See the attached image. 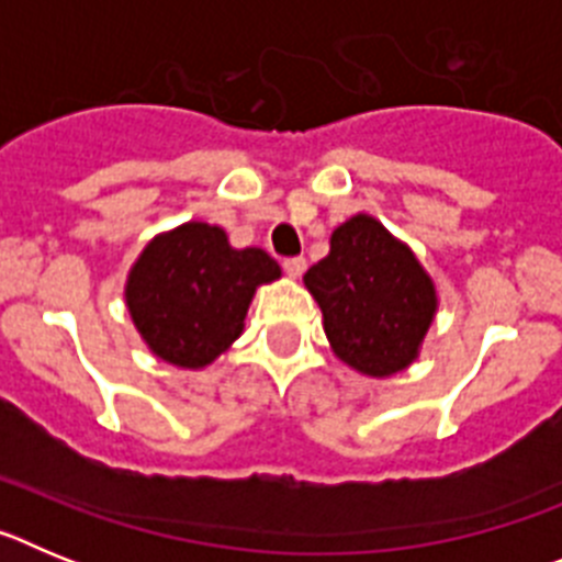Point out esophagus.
I'll use <instances>...</instances> for the list:
<instances>
[{
	"instance_id": "34e87169",
	"label": "esophagus",
	"mask_w": 562,
	"mask_h": 562,
	"mask_svg": "<svg viewBox=\"0 0 562 562\" xmlns=\"http://www.w3.org/2000/svg\"><path fill=\"white\" fill-rule=\"evenodd\" d=\"M306 270V258L304 256H295V258H284V272L290 278H301Z\"/></svg>"
}]
</instances>
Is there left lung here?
I'll return each instance as SVG.
<instances>
[{
  "label": "left lung",
  "instance_id": "left-lung-1",
  "mask_svg": "<svg viewBox=\"0 0 562 562\" xmlns=\"http://www.w3.org/2000/svg\"><path fill=\"white\" fill-rule=\"evenodd\" d=\"M329 346L349 369L391 376L419 357L439 310L434 278L405 241L369 213L335 227L329 256L304 276Z\"/></svg>",
  "mask_w": 562,
  "mask_h": 562
}]
</instances>
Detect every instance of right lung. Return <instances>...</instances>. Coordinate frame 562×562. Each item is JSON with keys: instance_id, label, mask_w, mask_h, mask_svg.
<instances>
[{"instance_id": "1", "label": "right lung", "mask_w": 562, "mask_h": 562, "mask_svg": "<svg viewBox=\"0 0 562 562\" xmlns=\"http://www.w3.org/2000/svg\"><path fill=\"white\" fill-rule=\"evenodd\" d=\"M276 278L281 267L261 247L236 250L222 227L186 222L143 247L123 297L151 355L196 371L231 349L256 290Z\"/></svg>"}]
</instances>
